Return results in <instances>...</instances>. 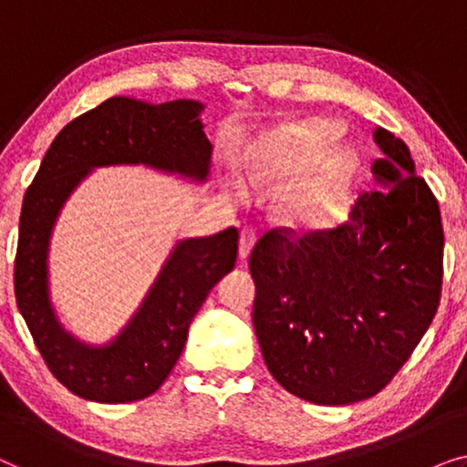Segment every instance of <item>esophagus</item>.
<instances>
[{
  "instance_id": "esophagus-1",
  "label": "esophagus",
  "mask_w": 467,
  "mask_h": 467,
  "mask_svg": "<svg viewBox=\"0 0 467 467\" xmlns=\"http://www.w3.org/2000/svg\"><path fill=\"white\" fill-rule=\"evenodd\" d=\"M254 242H257V234H254L253 229H248V227L242 229V232H240V248H238L240 259H248V254H251Z\"/></svg>"
}]
</instances>
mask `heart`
<instances>
[{
	"mask_svg": "<svg viewBox=\"0 0 467 467\" xmlns=\"http://www.w3.org/2000/svg\"><path fill=\"white\" fill-rule=\"evenodd\" d=\"M331 140H334V127L327 123H318V120L293 123L272 140L270 149L264 155H259L254 171L261 176L272 170L297 171L308 168L327 150ZM353 170V152L348 149L331 150L317 165L308 181H304L289 195L291 213L306 221H329L342 206Z\"/></svg>",
	"mask_w": 467,
	"mask_h": 467,
	"instance_id": "heart-1",
	"label": "heart"
}]
</instances>
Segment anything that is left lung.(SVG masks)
I'll use <instances>...</instances> for the list:
<instances>
[{"label": "left lung", "mask_w": 467, "mask_h": 467, "mask_svg": "<svg viewBox=\"0 0 467 467\" xmlns=\"http://www.w3.org/2000/svg\"><path fill=\"white\" fill-rule=\"evenodd\" d=\"M382 184L340 227L254 244L253 325L270 374L312 404L347 406L385 389L425 336L442 291L438 200L408 146L374 131Z\"/></svg>", "instance_id": "8db88e82"}]
</instances>
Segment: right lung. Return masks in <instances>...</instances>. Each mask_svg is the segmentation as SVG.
Wrapping results in <instances>:
<instances>
[{"label": "right lung", "instance_id": "right-lung-1", "mask_svg": "<svg viewBox=\"0 0 467 467\" xmlns=\"http://www.w3.org/2000/svg\"><path fill=\"white\" fill-rule=\"evenodd\" d=\"M202 110L195 99H106L63 127L25 193L15 261L16 304L48 369L78 398L125 404L155 393L176 366L210 289L234 270L235 227L181 240L136 315L101 347L69 334L50 302V235L74 189L106 165H146L203 182L213 144L203 133Z\"/></svg>", "mask_w": 467, "mask_h": 467}]
</instances>
